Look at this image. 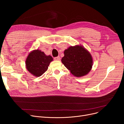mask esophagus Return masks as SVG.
I'll return each mask as SVG.
<instances>
[{
	"mask_svg": "<svg viewBox=\"0 0 124 124\" xmlns=\"http://www.w3.org/2000/svg\"><path fill=\"white\" fill-rule=\"evenodd\" d=\"M54 59H55V60H56V61H59L60 60V57L59 56L55 57Z\"/></svg>",
	"mask_w": 124,
	"mask_h": 124,
	"instance_id": "34e87169",
	"label": "esophagus"
}]
</instances>
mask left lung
Returning a JSON list of instances; mask_svg holds the SVG:
<instances>
[{
    "label": "left lung",
    "mask_w": 124,
    "mask_h": 124,
    "mask_svg": "<svg viewBox=\"0 0 124 124\" xmlns=\"http://www.w3.org/2000/svg\"><path fill=\"white\" fill-rule=\"evenodd\" d=\"M61 62L74 76L87 75L92 69L93 59L89 52L81 45L70 46L64 52Z\"/></svg>",
    "instance_id": "1"
}]
</instances>
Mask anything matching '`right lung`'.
Wrapping results in <instances>:
<instances>
[{"label":"right lung","instance_id":"add662e5","mask_svg":"<svg viewBox=\"0 0 124 124\" xmlns=\"http://www.w3.org/2000/svg\"><path fill=\"white\" fill-rule=\"evenodd\" d=\"M53 58L46 55L44 52L38 49L31 51L25 60V67L29 72L35 77H40L48 68Z\"/></svg>","mask_w":124,"mask_h":124}]
</instances>
